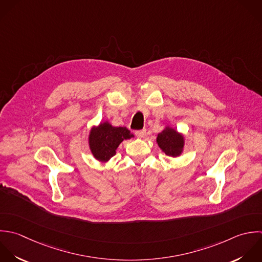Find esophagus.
<instances>
[{
  "label": "esophagus",
  "instance_id": "esophagus-1",
  "mask_svg": "<svg viewBox=\"0 0 262 262\" xmlns=\"http://www.w3.org/2000/svg\"><path fill=\"white\" fill-rule=\"evenodd\" d=\"M135 135L139 138H144L146 136V129H141V130H136Z\"/></svg>",
  "mask_w": 262,
  "mask_h": 262
}]
</instances>
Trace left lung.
<instances>
[{
	"mask_svg": "<svg viewBox=\"0 0 262 262\" xmlns=\"http://www.w3.org/2000/svg\"><path fill=\"white\" fill-rule=\"evenodd\" d=\"M156 142L159 148L171 157H178L183 153L185 146V139L182 134L174 128L166 126L160 134H158Z\"/></svg>",
	"mask_w": 262,
	"mask_h": 262,
	"instance_id": "left-lung-1",
	"label": "left lung"
}]
</instances>
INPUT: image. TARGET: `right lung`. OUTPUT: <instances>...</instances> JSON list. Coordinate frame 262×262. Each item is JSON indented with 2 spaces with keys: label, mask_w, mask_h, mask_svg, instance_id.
I'll list each match as a JSON object with an SVG mask.
<instances>
[{
  "label": "right lung",
  "mask_w": 262,
  "mask_h": 262,
  "mask_svg": "<svg viewBox=\"0 0 262 262\" xmlns=\"http://www.w3.org/2000/svg\"><path fill=\"white\" fill-rule=\"evenodd\" d=\"M134 138V135L123 126H112L108 121L92 127L89 135V146L93 156L107 162L116 154V149L123 140Z\"/></svg>",
  "instance_id": "obj_1"
}]
</instances>
